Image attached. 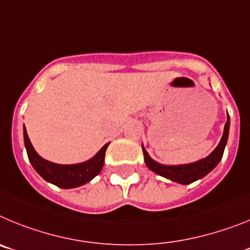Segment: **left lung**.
Here are the masks:
<instances>
[{"instance_id": "obj_1", "label": "left lung", "mask_w": 250, "mask_h": 250, "mask_svg": "<svg viewBox=\"0 0 250 250\" xmlns=\"http://www.w3.org/2000/svg\"><path fill=\"white\" fill-rule=\"evenodd\" d=\"M229 125H230V120H229L228 115V119H227V123H225L224 132H223V136L220 139V143L213 150L210 155H208L207 158L202 159V160L184 165H163L156 163L155 160H152L149 156V154H147L146 150L143 146L145 164H146V167L151 171H154V173L160 176L170 179L171 182H176L183 185L191 184V183H194L198 179L204 178L207 174L210 173L211 170L219 164V161L223 158V154H224L227 141H228Z\"/></svg>"}]
</instances>
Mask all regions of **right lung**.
Returning <instances> with one entry per match:
<instances>
[{
	"label": "right lung",
	"mask_w": 250,
	"mask_h": 250,
	"mask_svg": "<svg viewBox=\"0 0 250 250\" xmlns=\"http://www.w3.org/2000/svg\"><path fill=\"white\" fill-rule=\"evenodd\" d=\"M23 139H25V147L27 151L28 160L34 169L45 179L46 182L59 188H62V189L81 187L92 180L96 175H99L104 167L106 149L109 146V143H107L99 150V152L94 158L80 163V164L61 165L45 160L37 154L28 139L25 126H23Z\"/></svg>",
	"instance_id": "1"
}]
</instances>
